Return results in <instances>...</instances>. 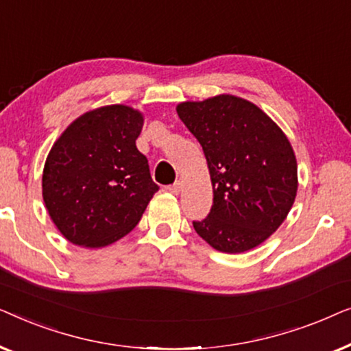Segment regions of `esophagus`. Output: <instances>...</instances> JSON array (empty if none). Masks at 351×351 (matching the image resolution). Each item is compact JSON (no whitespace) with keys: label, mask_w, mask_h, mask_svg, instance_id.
Wrapping results in <instances>:
<instances>
[{"label":"esophagus","mask_w":351,"mask_h":351,"mask_svg":"<svg viewBox=\"0 0 351 351\" xmlns=\"http://www.w3.org/2000/svg\"><path fill=\"white\" fill-rule=\"evenodd\" d=\"M167 190H169L171 193H174V195H179V193H180V190H182V182H180V180L174 182V184L167 186Z\"/></svg>","instance_id":"34e87169"}]
</instances>
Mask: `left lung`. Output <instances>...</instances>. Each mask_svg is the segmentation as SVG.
I'll list each match as a JSON object with an SVG mask.
<instances>
[{
	"label": "left lung",
	"mask_w": 351,
	"mask_h": 351,
	"mask_svg": "<svg viewBox=\"0 0 351 351\" xmlns=\"http://www.w3.org/2000/svg\"><path fill=\"white\" fill-rule=\"evenodd\" d=\"M203 147L214 199L196 233L214 249L239 254L285 222L297 193V161L285 132L247 100L217 95L177 105Z\"/></svg>",
	"instance_id": "8db88e82"
}]
</instances>
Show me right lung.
<instances>
[{"label":"right lung","mask_w":351,"mask_h":351,"mask_svg":"<svg viewBox=\"0 0 351 351\" xmlns=\"http://www.w3.org/2000/svg\"><path fill=\"white\" fill-rule=\"evenodd\" d=\"M142 126L137 110L108 105L75 119L51 148L43 199L70 243L104 247L123 238L160 190L136 147Z\"/></svg>","instance_id":"right-lung-1"}]
</instances>
